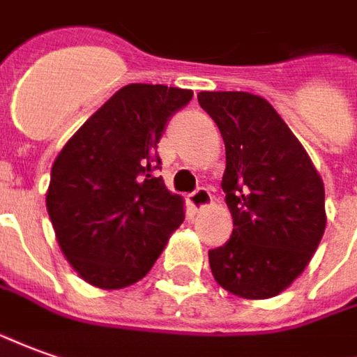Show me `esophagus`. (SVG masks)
<instances>
[{
  "label": "esophagus",
  "mask_w": 357,
  "mask_h": 357,
  "mask_svg": "<svg viewBox=\"0 0 357 357\" xmlns=\"http://www.w3.org/2000/svg\"><path fill=\"white\" fill-rule=\"evenodd\" d=\"M211 203H213V197L208 193V189H204V187H199L197 191H193V193L189 195V204H191V208H195V211L206 208Z\"/></svg>",
  "instance_id": "1"
}]
</instances>
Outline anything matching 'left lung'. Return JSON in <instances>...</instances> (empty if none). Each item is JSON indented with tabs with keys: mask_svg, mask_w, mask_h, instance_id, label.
Returning <instances> with one entry per match:
<instances>
[{
	"mask_svg": "<svg viewBox=\"0 0 357 357\" xmlns=\"http://www.w3.org/2000/svg\"><path fill=\"white\" fill-rule=\"evenodd\" d=\"M226 146L222 189L234 230L208 251L216 282L245 300L284 291L325 234V185L278 112L251 92L197 94Z\"/></svg>",
	"mask_w": 357,
	"mask_h": 357,
	"instance_id": "left-lung-1",
	"label": "left lung"
}]
</instances>
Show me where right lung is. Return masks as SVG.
<instances>
[{
  "instance_id": "1",
  "label": "right lung",
  "mask_w": 357,
  "mask_h": 357,
  "mask_svg": "<svg viewBox=\"0 0 357 357\" xmlns=\"http://www.w3.org/2000/svg\"><path fill=\"white\" fill-rule=\"evenodd\" d=\"M191 98L187 89L127 84L57 154L46 206L84 282L102 290L139 282L185 218L183 199L153 172L164 127Z\"/></svg>"
}]
</instances>
